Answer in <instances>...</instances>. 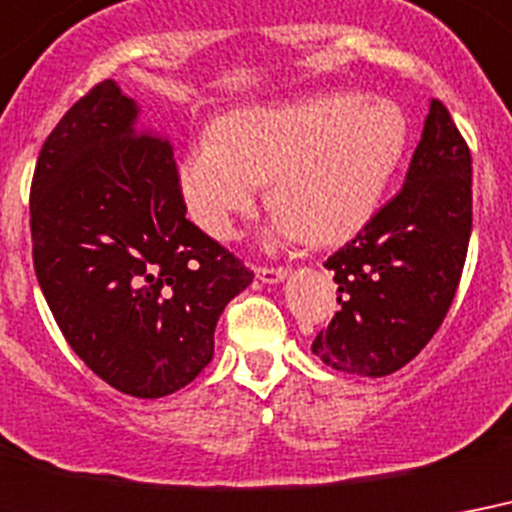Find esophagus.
Listing matches in <instances>:
<instances>
[{
  "mask_svg": "<svg viewBox=\"0 0 512 512\" xmlns=\"http://www.w3.org/2000/svg\"><path fill=\"white\" fill-rule=\"evenodd\" d=\"M256 277H259L261 283H280V280H285L288 277V269L285 267H259L256 269Z\"/></svg>",
  "mask_w": 512,
  "mask_h": 512,
  "instance_id": "1",
  "label": "esophagus"
}]
</instances>
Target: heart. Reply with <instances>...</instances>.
Segmentation results:
<instances>
[{
  "mask_svg": "<svg viewBox=\"0 0 512 512\" xmlns=\"http://www.w3.org/2000/svg\"><path fill=\"white\" fill-rule=\"evenodd\" d=\"M406 146V114L384 98L323 93L243 109L186 152L181 192L197 227L229 240L269 184L285 237L334 245L374 216Z\"/></svg>",
  "mask_w": 512,
  "mask_h": 512,
  "instance_id": "1",
  "label": "heart"
}]
</instances>
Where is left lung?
Returning <instances> with one entry per match:
<instances>
[{"instance_id": "8db88e82", "label": "left lung", "mask_w": 512, "mask_h": 512, "mask_svg": "<svg viewBox=\"0 0 512 512\" xmlns=\"http://www.w3.org/2000/svg\"><path fill=\"white\" fill-rule=\"evenodd\" d=\"M470 229L473 157L449 109L433 101L403 189L328 256L339 310L312 352L358 376H387L417 358L454 301Z\"/></svg>"}]
</instances>
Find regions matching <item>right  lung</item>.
I'll return each instance as SVG.
<instances>
[{"label":"right lung","instance_id":"1","mask_svg":"<svg viewBox=\"0 0 512 512\" xmlns=\"http://www.w3.org/2000/svg\"><path fill=\"white\" fill-rule=\"evenodd\" d=\"M136 120L112 79L63 114L31 181V253L85 366L125 395L165 398L211 363L221 312L253 272L186 219L173 146Z\"/></svg>","mask_w":512,"mask_h":512}]
</instances>
